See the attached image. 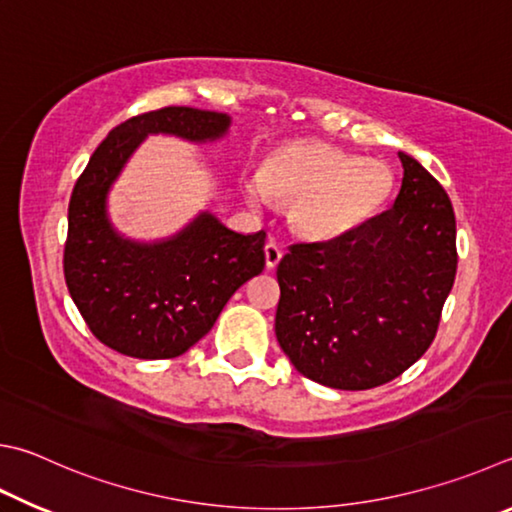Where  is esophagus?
<instances>
[{
  "label": "esophagus",
  "mask_w": 512,
  "mask_h": 512,
  "mask_svg": "<svg viewBox=\"0 0 512 512\" xmlns=\"http://www.w3.org/2000/svg\"><path fill=\"white\" fill-rule=\"evenodd\" d=\"M264 255H266V268L268 271H273V268L280 264L282 259V248L275 244V241H268V244L264 246Z\"/></svg>",
  "instance_id": "obj_1"
}]
</instances>
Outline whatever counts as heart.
Returning <instances> with one entry per match:
<instances>
[{
  "label": "heart",
  "mask_w": 512,
  "mask_h": 512,
  "mask_svg": "<svg viewBox=\"0 0 512 512\" xmlns=\"http://www.w3.org/2000/svg\"><path fill=\"white\" fill-rule=\"evenodd\" d=\"M385 161L358 159L336 147L297 141L277 147L244 185L246 199L291 203L288 226L306 241H331L360 228L383 208L394 190Z\"/></svg>",
  "instance_id": "heart-1"
}]
</instances>
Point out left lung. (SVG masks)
Wrapping results in <instances>:
<instances>
[{"label":"left lung","instance_id":"obj_1","mask_svg":"<svg viewBox=\"0 0 512 512\" xmlns=\"http://www.w3.org/2000/svg\"><path fill=\"white\" fill-rule=\"evenodd\" d=\"M394 206L277 266L275 336L302 376L333 389L385 385L423 356L457 275V221L439 181L398 152Z\"/></svg>","mask_w":512,"mask_h":512}]
</instances>
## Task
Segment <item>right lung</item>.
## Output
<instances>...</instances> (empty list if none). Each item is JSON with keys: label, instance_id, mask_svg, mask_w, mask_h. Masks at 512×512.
I'll use <instances>...</instances> for the list:
<instances>
[{"label": "right lung", "instance_id": "1", "mask_svg": "<svg viewBox=\"0 0 512 512\" xmlns=\"http://www.w3.org/2000/svg\"><path fill=\"white\" fill-rule=\"evenodd\" d=\"M228 114L163 107L120 123L98 145L69 201L64 280L94 336L143 360L176 358L206 336L241 284L264 271L266 232L241 235L201 210L170 237L138 241L109 217V190L147 136L215 143Z\"/></svg>", "mask_w": 512, "mask_h": 512}]
</instances>
